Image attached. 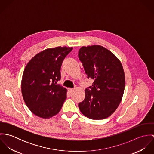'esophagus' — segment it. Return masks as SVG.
I'll use <instances>...</instances> for the list:
<instances>
[{"mask_svg":"<svg viewBox=\"0 0 154 154\" xmlns=\"http://www.w3.org/2000/svg\"><path fill=\"white\" fill-rule=\"evenodd\" d=\"M73 91V88H68V92L69 94H71Z\"/></svg>","mask_w":154,"mask_h":154,"instance_id":"esophagus-1","label":"esophagus"}]
</instances>
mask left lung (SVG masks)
<instances>
[{
    "label": "left lung",
    "mask_w": 154,
    "mask_h": 154,
    "mask_svg": "<svg viewBox=\"0 0 154 154\" xmlns=\"http://www.w3.org/2000/svg\"><path fill=\"white\" fill-rule=\"evenodd\" d=\"M78 57L88 79L94 80L85 89V98L78 104L81 112L93 120L111 116L119 106L125 88V76L120 61L110 50L94 45L82 47Z\"/></svg>",
    "instance_id": "obj_1"
}]
</instances>
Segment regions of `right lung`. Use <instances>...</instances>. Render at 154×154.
I'll list each match as a JSON object with an SVG mask.
<instances>
[{"label": "right lung", "instance_id": "add662e5", "mask_svg": "<svg viewBox=\"0 0 154 154\" xmlns=\"http://www.w3.org/2000/svg\"><path fill=\"white\" fill-rule=\"evenodd\" d=\"M73 47H57L37 54L27 63L21 82L23 100L30 111L43 119L56 115L66 98L60 80V68Z\"/></svg>", "mask_w": 154, "mask_h": 154}]
</instances>
